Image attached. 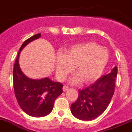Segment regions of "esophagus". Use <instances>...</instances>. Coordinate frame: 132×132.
Wrapping results in <instances>:
<instances>
[{
	"instance_id": "1",
	"label": "esophagus",
	"mask_w": 132,
	"mask_h": 132,
	"mask_svg": "<svg viewBox=\"0 0 132 132\" xmlns=\"http://www.w3.org/2000/svg\"><path fill=\"white\" fill-rule=\"evenodd\" d=\"M68 90V86H67L66 85L64 86V87H63V91L66 92Z\"/></svg>"
}]
</instances>
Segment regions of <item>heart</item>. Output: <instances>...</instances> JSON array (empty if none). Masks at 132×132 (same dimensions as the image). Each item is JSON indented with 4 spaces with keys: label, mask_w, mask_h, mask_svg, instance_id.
Masks as SVG:
<instances>
[{
    "label": "heart",
    "mask_w": 132,
    "mask_h": 132,
    "mask_svg": "<svg viewBox=\"0 0 132 132\" xmlns=\"http://www.w3.org/2000/svg\"><path fill=\"white\" fill-rule=\"evenodd\" d=\"M110 59L106 48L96 42L78 44L66 50L64 54L58 53L56 60V74L60 80H64L75 67V76L72 83L82 80L90 84L98 80L104 72Z\"/></svg>",
    "instance_id": "heart-1"
}]
</instances>
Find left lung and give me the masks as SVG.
Returning a JSON list of instances; mask_svg holds the SVG:
<instances>
[{
  "instance_id": "1",
  "label": "left lung",
  "mask_w": 132,
  "mask_h": 132,
  "mask_svg": "<svg viewBox=\"0 0 132 132\" xmlns=\"http://www.w3.org/2000/svg\"><path fill=\"white\" fill-rule=\"evenodd\" d=\"M118 68L104 75L92 85L80 90L78 98L71 105V112L81 120L90 121L100 116L110 103L115 90Z\"/></svg>"
}]
</instances>
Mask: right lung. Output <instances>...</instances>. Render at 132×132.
Segmentation results:
<instances>
[{
	"mask_svg": "<svg viewBox=\"0 0 132 132\" xmlns=\"http://www.w3.org/2000/svg\"><path fill=\"white\" fill-rule=\"evenodd\" d=\"M41 34H35L24 42L20 48L13 69V86L16 98L21 109L28 115L36 118L49 114L53 109L55 100L62 93V84L48 78L40 80L28 78L19 66V55L28 43L39 38Z\"/></svg>",
	"mask_w": 132,
	"mask_h": 132,
	"instance_id": "add662e5",
	"label": "right lung"
}]
</instances>
